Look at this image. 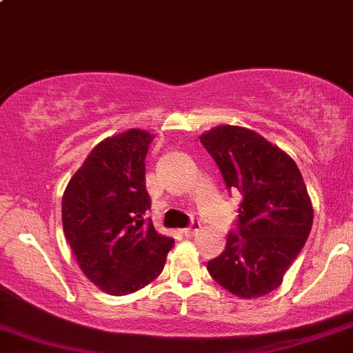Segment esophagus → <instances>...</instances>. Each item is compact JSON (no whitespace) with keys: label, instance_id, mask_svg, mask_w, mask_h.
Listing matches in <instances>:
<instances>
[{"label":"esophagus","instance_id":"1","mask_svg":"<svg viewBox=\"0 0 353 353\" xmlns=\"http://www.w3.org/2000/svg\"><path fill=\"white\" fill-rule=\"evenodd\" d=\"M199 230H200V222L196 221V219H193V221L190 222V225L185 227L181 232H183L185 237H193V236H196V234H199Z\"/></svg>","mask_w":353,"mask_h":353}]
</instances>
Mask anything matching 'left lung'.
Listing matches in <instances>:
<instances>
[{
  "label": "left lung",
  "instance_id": "obj_1",
  "mask_svg": "<svg viewBox=\"0 0 353 353\" xmlns=\"http://www.w3.org/2000/svg\"><path fill=\"white\" fill-rule=\"evenodd\" d=\"M200 141L229 193L242 195L236 227L222 254L208 261V272L239 298L264 296L281 284L312 230L305 181L296 163L251 130L219 126Z\"/></svg>",
  "mask_w": 353,
  "mask_h": 353
}]
</instances>
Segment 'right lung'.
<instances>
[{"mask_svg": "<svg viewBox=\"0 0 353 353\" xmlns=\"http://www.w3.org/2000/svg\"><path fill=\"white\" fill-rule=\"evenodd\" d=\"M153 136L130 130L99 143L62 196L63 232L79 266L102 291L134 293L160 276L173 239L146 219L145 158Z\"/></svg>", "mask_w": 353, "mask_h": 353, "instance_id": "obj_1", "label": "right lung"}]
</instances>
